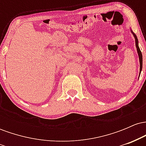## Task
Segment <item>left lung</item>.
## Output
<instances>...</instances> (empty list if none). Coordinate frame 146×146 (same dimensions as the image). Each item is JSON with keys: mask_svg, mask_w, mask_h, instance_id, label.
Here are the masks:
<instances>
[{"mask_svg": "<svg viewBox=\"0 0 146 146\" xmlns=\"http://www.w3.org/2000/svg\"><path fill=\"white\" fill-rule=\"evenodd\" d=\"M131 32L132 34H133L134 37H135V43H136V47H137V53H138V55H139V62H140V73L141 71L142 70V64H143V58H142V53H141V51H140V48L139 47V44H138V39H137L136 35L132 31H131Z\"/></svg>", "mask_w": 146, "mask_h": 146, "instance_id": "obj_1", "label": "left lung"}]
</instances>
